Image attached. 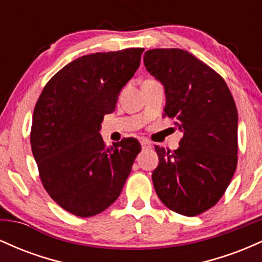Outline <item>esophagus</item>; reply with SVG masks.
Wrapping results in <instances>:
<instances>
[{
  "label": "esophagus",
  "mask_w": 262,
  "mask_h": 262,
  "mask_svg": "<svg viewBox=\"0 0 262 262\" xmlns=\"http://www.w3.org/2000/svg\"><path fill=\"white\" fill-rule=\"evenodd\" d=\"M140 144H141V146H143V149H150V148H151V144H150V141L146 140V139L141 140Z\"/></svg>",
  "instance_id": "34e87169"
}]
</instances>
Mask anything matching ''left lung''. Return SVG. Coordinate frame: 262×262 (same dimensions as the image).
Segmentation results:
<instances>
[{
	"label": "left lung",
	"instance_id": "8db88e82",
	"mask_svg": "<svg viewBox=\"0 0 262 262\" xmlns=\"http://www.w3.org/2000/svg\"><path fill=\"white\" fill-rule=\"evenodd\" d=\"M144 65L164 85V116L183 132L179 149L155 146L156 194L169 209L194 217L217 204L235 172V102L223 77L186 50H148Z\"/></svg>",
	"mask_w": 262,
	"mask_h": 262
}]
</instances>
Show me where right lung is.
<instances>
[{"mask_svg":"<svg viewBox=\"0 0 262 262\" xmlns=\"http://www.w3.org/2000/svg\"><path fill=\"white\" fill-rule=\"evenodd\" d=\"M143 52L129 48L81 56L54 75L39 96L32 152L45 191L71 214L87 218L107 209L140 152L134 138L107 148L98 132L139 68Z\"/></svg>","mask_w":262,"mask_h":262,"instance_id":"add662e5","label":"right lung"}]
</instances>
